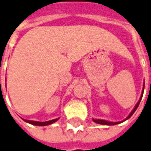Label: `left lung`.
<instances>
[{
	"mask_svg": "<svg viewBox=\"0 0 151 151\" xmlns=\"http://www.w3.org/2000/svg\"><path fill=\"white\" fill-rule=\"evenodd\" d=\"M144 86H145V84H143V88H142V95H141V97H140L139 101H138V103L136 104V105L134 106V109L132 110V112L129 114V116L127 117L126 119H124V120H123V121H120V122H110V121H107V120H104V119H93V120L95 123H96V124H103V125H116V124H120V123H122V122L125 121V120H127V119H128L130 118V117L132 116V115L134 114V112L135 111H136V109H138V107H139V103L140 101H141V99H142V95H143V91H144Z\"/></svg>",
	"mask_w": 151,
	"mask_h": 151,
	"instance_id": "8db88e82",
	"label": "left lung"
}]
</instances>
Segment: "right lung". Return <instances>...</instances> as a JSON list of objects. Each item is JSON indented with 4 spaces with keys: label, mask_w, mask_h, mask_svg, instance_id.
I'll return each instance as SVG.
<instances>
[{
    "label": "right lung",
    "mask_w": 151,
    "mask_h": 151,
    "mask_svg": "<svg viewBox=\"0 0 151 151\" xmlns=\"http://www.w3.org/2000/svg\"><path fill=\"white\" fill-rule=\"evenodd\" d=\"M24 120L25 122H27L28 124H33V125H35V126H47V125H49V124H51L53 123H55L58 119H52V120H50V121H47V122H38V121H33V120H27V119H23Z\"/></svg>",
    "instance_id": "1"
}]
</instances>
